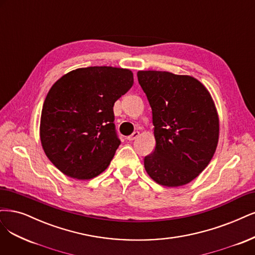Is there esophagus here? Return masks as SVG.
<instances>
[{
	"label": "esophagus",
	"instance_id": "esophagus-1",
	"mask_svg": "<svg viewBox=\"0 0 255 255\" xmlns=\"http://www.w3.org/2000/svg\"><path fill=\"white\" fill-rule=\"evenodd\" d=\"M139 136V131H134L133 134L131 135H129V136H128V140H129V141H131V140H135L137 137Z\"/></svg>",
	"mask_w": 255,
	"mask_h": 255
}]
</instances>
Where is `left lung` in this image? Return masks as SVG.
Segmentation results:
<instances>
[{
    "label": "left lung",
    "instance_id": "left-lung-1",
    "mask_svg": "<svg viewBox=\"0 0 255 255\" xmlns=\"http://www.w3.org/2000/svg\"><path fill=\"white\" fill-rule=\"evenodd\" d=\"M137 77L151 105L156 140L144 169L161 186L187 184L206 169L217 146L219 120L211 95L191 76L139 71Z\"/></svg>",
    "mask_w": 255,
    "mask_h": 255
}]
</instances>
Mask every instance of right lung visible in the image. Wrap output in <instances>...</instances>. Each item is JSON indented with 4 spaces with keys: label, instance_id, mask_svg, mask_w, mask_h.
<instances>
[{
    "label": "right lung",
    "instance_id": "obj_1",
    "mask_svg": "<svg viewBox=\"0 0 255 255\" xmlns=\"http://www.w3.org/2000/svg\"><path fill=\"white\" fill-rule=\"evenodd\" d=\"M133 83L129 69L91 66L67 73L51 86L42 109L40 138L57 169L83 180L108 168L120 144L114 104Z\"/></svg>",
    "mask_w": 255,
    "mask_h": 255
}]
</instances>
